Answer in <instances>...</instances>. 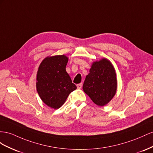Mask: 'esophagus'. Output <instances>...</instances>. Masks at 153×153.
<instances>
[{
	"label": "esophagus",
	"mask_w": 153,
	"mask_h": 153,
	"mask_svg": "<svg viewBox=\"0 0 153 153\" xmlns=\"http://www.w3.org/2000/svg\"><path fill=\"white\" fill-rule=\"evenodd\" d=\"M82 83L77 84V88H78V89H81V88H82Z\"/></svg>",
	"instance_id": "obj_1"
}]
</instances>
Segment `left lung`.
Masks as SVG:
<instances>
[{"mask_svg":"<svg viewBox=\"0 0 153 153\" xmlns=\"http://www.w3.org/2000/svg\"><path fill=\"white\" fill-rule=\"evenodd\" d=\"M82 89L95 104L104 106L114 97L117 89V74L110 61L102 58L91 64Z\"/></svg>","mask_w":153,"mask_h":153,"instance_id":"left-lung-1","label":"left lung"}]
</instances>
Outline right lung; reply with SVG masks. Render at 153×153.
<instances>
[{
  "instance_id": "obj_1",
  "label": "right lung",
  "mask_w": 153,
  "mask_h": 153,
  "mask_svg": "<svg viewBox=\"0 0 153 153\" xmlns=\"http://www.w3.org/2000/svg\"><path fill=\"white\" fill-rule=\"evenodd\" d=\"M68 58L65 55L47 56L38 67L36 90L47 106L58 109L77 87L66 71Z\"/></svg>"
}]
</instances>
